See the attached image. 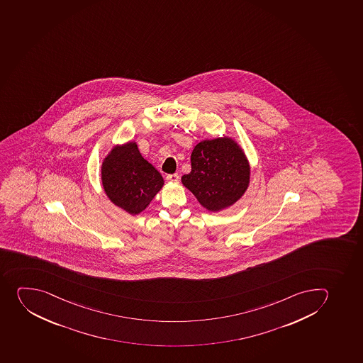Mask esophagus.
<instances>
[{"instance_id": "obj_1", "label": "esophagus", "mask_w": 363, "mask_h": 363, "mask_svg": "<svg viewBox=\"0 0 363 363\" xmlns=\"http://www.w3.org/2000/svg\"><path fill=\"white\" fill-rule=\"evenodd\" d=\"M167 181H170V182H177L180 177H179V174H169V175H167Z\"/></svg>"}]
</instances>
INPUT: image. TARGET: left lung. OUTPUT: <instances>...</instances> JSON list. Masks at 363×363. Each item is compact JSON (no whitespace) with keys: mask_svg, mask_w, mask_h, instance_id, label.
<instances>
[{"mask_svg":"<svg viewBox=\"0 0 363 363\" xmlns=\"http://www.w3.org/2000/svg\"><path fill=\"white\" fill-rule=\"evenodd\" d=\"M191 170L181 182L201 206L220 213L240 200L249 188L251 167L243 148L233 138L203 140L194 147Z\"/></svg>","mask_w":363,"mask_h":363,"instance_id":"left-lung-1","label":"left lung"}]
</instances>
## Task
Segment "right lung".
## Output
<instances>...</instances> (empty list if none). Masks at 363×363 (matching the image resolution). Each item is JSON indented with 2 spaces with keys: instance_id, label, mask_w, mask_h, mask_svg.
<instances>
[{
  "instance_id": "obj_1",
  "label": "right lung",
  "mask_w": 363,
  "mask_h": 363,
  "mask_svg": "<svg viewBox=\"0 0 363 363\" xmlns=\"http://www.w3.org/2000/svg\"><path fill=\"white\" fill-rule=\"evenodd\" d=\"M100 179L107 199L132 216L146 210L164 181L143 159L135 141L116 145L104 157Z\"/></svg>"
}]
</instances>
